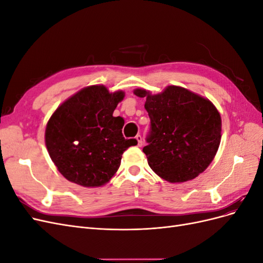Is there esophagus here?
<instances>
[{"label": "esophagus", "mask_w": 263, "mask_h": 263, "mask_svg": "<svg viewBox=\"0 0 263 263\" xmlns=\"http://www.w3.org/2000/svg\"><path fill=\"white\" fill-rule=\"evenodd\" d=\"M136 140L138 141V146L141 147V146H142V137H141V135H137V136H136Z\"/></svg>", "instance_id": "34e87169"}]
</instances>
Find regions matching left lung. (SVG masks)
<instances>
[{"mask_svg":"<svg viewBox=\"0 0 263 263\" xmlns=\"http://www.w3.org/2000/svg\"><path fill=\"white\" fill-rule=\"evenodd\" d=\"M134 93L146 98L150 130L142 151L150 168L171 183L196 178L213 161L220 144L221 119L216 107L176 85L156 95L142 89Z\"/></svg>","mask_w":263,"mask_h":263,"instance_id":"left-lung-1","label":"left lung"}]
</instances>
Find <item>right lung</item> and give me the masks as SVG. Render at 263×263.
<instances>
[{
  "label": "right lung",
  "mask_w": 263,
  "mask_h": 263,
  "mask_svg": "<svg viewBox=\"0 0 263 263\" xmlns=\"http://www.w3.org/2000/svg\"><path fill=\"white\" fill-rule=\"evenodd\" d=\"M124 92L109 93L92 85L79 91L55 109L46 127L51 160L67 180L82 186H101L121 165L124 151L137 144L122 134L124 119L113 112Z\"/></svg>",
  "instance_id": "add662e5"
}]
</instances>
